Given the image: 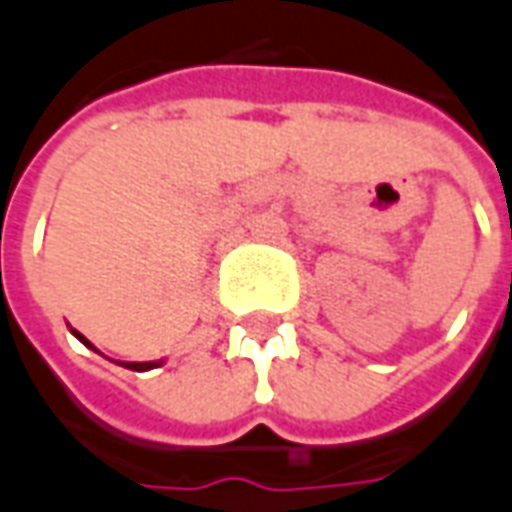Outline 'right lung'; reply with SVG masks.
Returning <instances> with one entry per match:
<instances>
[{
    "mask_svg": "<svg viewBox=\"0 0 512 512\" xmlns=\"http://www.w3.org/2000/svg\"><path fill=\"white\" fill-rule=\"evenodd\" d=\"M69 331H72L74 337H77L80 343L86 345V348L97 351V348H94V343H88V340L83 337V334H80V331H74V329H69ZM97 354H100V351H97ZM116 365H122V368H130V370H153V368H161V365H164V359H153V362H116Z\"/></svg>",
    "mask_w": 512,
    "mask_h": 512,
    "instance_id": "right-lung-1",
    "label": "right lung"
}]
</instances>
